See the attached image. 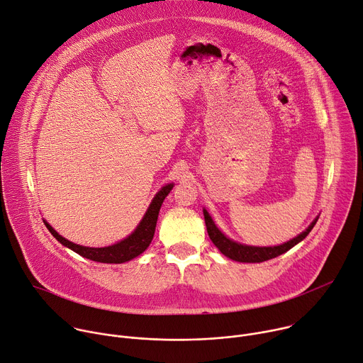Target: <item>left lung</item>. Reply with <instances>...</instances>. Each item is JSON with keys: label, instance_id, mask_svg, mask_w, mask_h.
<instances>
[{"label": "left lung", "instance_id": "8db88e82", "mask_svg": "<svg viewBox=\"0 0 363 363\" xmlns=\"http://www.w3.org/2000/svg\"><path fill=\"white\" fill-rule=\"evenodd\" d=\"M203 211V218H205V225H206V231H208V235L211 238V241L214 242V245L228 258L234 262H240V263H262V262H267L272 260V258L281 255L283 252L289 251L290 248H293L296 244H298L300 241H303L307 234L313 230L316 221L319 220V217H316L312 224H310L303 233H300L297 237L291 238L290 241L280 244V245H273V247H255V245H247V244H241L237 242L231 238H228L213 221L211 216L208 214L205 208Z\"/></svg>", "mask_w": 363, "mask_h": 363}]
</instances>
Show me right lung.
Here are the masks:
<instances>
[{"label":"right lung","mask_w":363,"mask_h":363,"mask_svg":"<svg viewBox=\"0 0 363 363\" xmlns=\"http://www.w3.org/2000/svg\"><path fill=\"white\" fill-rule=\"evenodd\" d=\"M172 188H174V184H168V185L162 186L157 192V195L153 196V199L150 201L147 210H146L145 216L142 217L140 223L138 224V227L126 238H123L112 245H108V247H84V245L74 244V242L66 240L65 237H62L45 220H43V221H44V225L47 227V230L53 234V237L60 244L73 250L79 255L89 258V260H91V262H97V263L122 264V263L133 260L135 257L140 255L149 247V244L153 238V234H155V227H157L161 205H162L164 199L167 198V195L172 191Z\"/></svg>","instance_id":"1"}]
</instances>
